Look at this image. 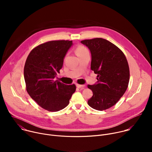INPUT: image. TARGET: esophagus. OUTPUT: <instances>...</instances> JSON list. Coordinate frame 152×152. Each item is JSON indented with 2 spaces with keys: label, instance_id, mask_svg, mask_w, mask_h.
Wrapping results in <instances>:
<instances>
[{
  "label": "esophagus",
  "instance_id": "1",
  "mask_svg": "<svg viewBox=\"0 0 152 152\" xmlns=\"http://www.w3.org/2000/svg\"><path fill=\"white\" fill-rule=\"evenodd\" d=\"M76 86L77 88H80V89H83L85 87V85H80V84H76Z\"/></svg>",
  "mask_w": 152,
  "mask_h": 152
}]
</instances>
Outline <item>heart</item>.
Wrapping results in <instances>:
<instances>
[{"label": "heart", "instance_id": "heart-1", "mask_svg": "<svg viewBox=\"0 0 152 152\" xmlns=\"http://www.w3.org/2000/svg\"><path fill=\"white\" fill-rule=\"evenodd\" d=\"M87 52H89L88 49L83 45H79L76 49V53L79 57Z\"/></svg>", "mask_w": 152, "mask_h": 152}]
</instances>
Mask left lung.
<instances>
[{
	"mask_svg": "<svg viewBox=\"0 0 152 152\" xmlns=\"http://www.w3.org/2000/svg\"><path fill=\"white\" fill-rule=\"evenodd\" d=\"M91 54V69L97 75V82L88 85L93 96L90 107L98 111L108 109L120 100L126 91L130 77L129 67L123 52L113 43L96 38L81 41Z\"/></svg>",
	"mask_w": 152,
	"mask_h": 152,
	"instance_id": "8db88e82",
	"label": "left lung"
}]
</instances>
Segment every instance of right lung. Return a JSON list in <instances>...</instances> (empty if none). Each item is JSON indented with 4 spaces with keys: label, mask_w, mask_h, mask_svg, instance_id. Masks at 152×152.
Here are the masks:
<instances>
[{
    "label": "right lung",
    "mask_w": 152,
    "mask_h": 152,
    "mask_svg": "<svg viewBox=\"0 0 152 152\" xmlns=\"http://www.w3.org/2000/svg\"><path fill=\"white\" fill-rule=\"evenodd\" d=\"M72 41L55 40L41 44L29 54L24 67L26 88L31 97L43 109L56 112L69 104L76 91L75 84L55 80Z\"/></svg>",
    "instance_id": "1"
}]
</instances>
